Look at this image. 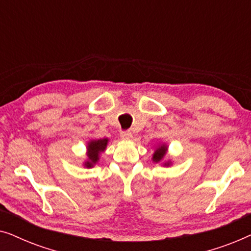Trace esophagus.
I'll use <instances>...</instances> for the list:
<instances>
[{"instance_id":"1","label":"esophagus","mask_w":251,"mask_h":251,"mask_svg":"<svg viewBox=\"0 0 251 251\" xmlns=\"http://www.w3.org/2000/svg\"><path fill=\"white\" fill-rule=\"evenodd\" d=\"M121 138L123 140H129L132 138V133L131 131H129V130H126V131H122L121 132Z\"/></svg>"}]
</instances>
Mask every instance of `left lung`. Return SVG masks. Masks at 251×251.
I'll list each match as a JSON object with an SVG mask.
<instances>
[{"label":"left lung","instance_id":"1","mask_svg":"<svg viewBox=\"0 0 251 251\" xmlns=\"http://www.w3.org/2000/svg\"><path fill=\"white\" fill-rule=\"evenodd\" d=\"M166 152H167V146L166 145H161L156 149L155 152L153 154V161L154 162H160V161L163 160L164 155H166ZM169 162L164 163V166H169Z\"/></svg>","mask_w":251,"mask_h":251}]
</instances>
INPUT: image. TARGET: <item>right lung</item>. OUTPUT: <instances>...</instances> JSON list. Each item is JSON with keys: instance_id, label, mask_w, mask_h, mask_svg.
Instances as JSON below:
<instances>
[{"instance_id": "1", "label": "right lung", "mask_w": 251, "mask_h": 251, "mask_svg": "<svg viewBox=\"0 0 251 251\" xmlns=\"http://www.w3.org/2000/svg\"><path fill=\"white\" fill-rule=\"evenodd\" d=\"M108 139H96L90 140L88 143V161H85L84 166L87 168L94 167L99 160V154L104 152L106 146H107Z\"/></svg>"}]
</instances>
